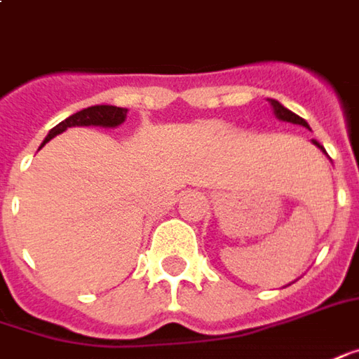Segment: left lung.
<instances>
[{
  "instance_id": "1",
  "label": "left lung",
  "mask_w": 359,
  "mask_h": 359,
  "mask_svg": "<svg viewBox=\"0 0 359 359\" xmlns=\"http://www.w3.org/2000/svg\"><path fill=\"white\" fill-rule=\"evenodd\" d=\"M268 103H270V107H272V111H274L276 118H280V121H286V123H292V125H302V127H306V129H310V127H308V123H306L302 117H298L296 113H292L290 109H286V107L282 105V103H278L276 99H268ZM312 142H314L316 147H318L324 155H327L326 149H324L320 142L314 141V139H312Z\"/></svg>"
}]
</instances>
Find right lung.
Segmentation results:
<instances>
[{
	"label": "right lung",
	"mask_w": 359,
	"mask_h": 359,
	"mask_svg": "<svg viewBox=\"0 0 359 359\" xmlns=\"http://www.w3.org/2000/svg\"><path fill=\"white\" fill-rule=\"evenodd\" d=\"M127 118V109H121L115 105H93L77 111L75 115H71L65 121H61L57 127L49 130V135L45 137V141L41 142L43 147L45 142H49L53 137L61 135L63 130H67L69 127H101V129H117L118 125H123ZM39 147V149H41Z\"/></svg>",
	"instance_id": "right-lung-1"
}]
</instances>
